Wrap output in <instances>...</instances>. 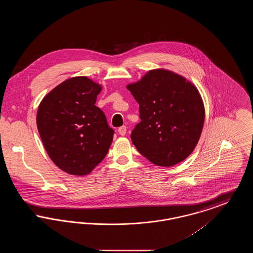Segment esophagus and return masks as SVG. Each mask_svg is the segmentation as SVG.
<instances>
[{"mask_svg": "<svg viewBox=\"0 0 253 253\" xmlns=\"http://www.w3.org/2000/svg\"><path fill=\"white\" fill-rule=\"evenodd\" d=\"M126 131H127V128H126V126H124V125L120 127L119 130H118V132H119V133H120L121 135H125Z\"/></svg>", "mask_w": 253, "mask_h": 253, "instance_id": "1", "label": "esophagus"}]
</instances>
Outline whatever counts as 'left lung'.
I'll list each match as a JSON object with an SVG mask.
<instances>
[{"label":"left lung","instance_id":"8db88e82","mask_svg":"<svg viewBox=\"0 0 253 253\" xmlns=\"http://www.w3.org/2000/svg\"><path fill=\"white\" fill-rule=\"evenodd\" d=\"M127 89L139 104L141 121L131 133L137 151L162 167L189 157L205 121L204 104L196 87L175 73L155 69Z\"/></svg>","mask_w":253,"mask_h":253}]
</instances>
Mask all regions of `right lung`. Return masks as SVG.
Masks as SVG:
<instances>
[{
    "label": "right lung",
    "instance_id": "obj_1",
    "mask_svg": "<svg viewBox=\"0 0 253 253\" xmlns=\"http://www.w3.org/2000/svg\"><path fill=\"white\" fill-rule=\"evenodd\" d=\"M101 86L86 77L68 79L43 97L37 127L51 160L73 175L90 173L102 161L114 130L95 105Z\"/></svg>",
    "mask_w": 253,
    "mask_h": 253
}]
</instances>
